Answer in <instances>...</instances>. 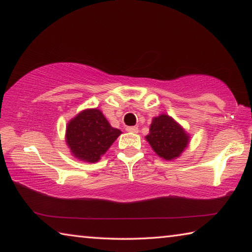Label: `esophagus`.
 <instances>
[{
	"label": "esophagus",
	"instance_id": "esophagus-1",
	"mask_svg": "<svg viewBox=\"0 0 252 252\" xmlns=\"http://www.w3.org/2000/svg\"><path fill=\"white\" fill-rule=\"evenodd\" d=\"M126 130L127 132H131V133H138V132H139L138 126H126Z\"/></svg>",
	"mask_w": 252,
	"mask_h": 252
}]
</instances>
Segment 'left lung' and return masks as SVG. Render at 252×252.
<instances>
[{"label":"left lung","instance_id":"1","mask_svg":"<svg viewBox=\"0 0 252 252\" xmlns=\"http://www.w3.org/2000/svg\"><path fill=\"white\" fill-rule=\"evenodd\" d=\"M146 140L158 156L171 161L180 157L189 146L190 135L173 118L162 113L152 119Z\"/></svg>","mask_w":252,"mask_h":252}]
</instances>
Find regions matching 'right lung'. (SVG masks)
Instances as JSON below:
<instances>
[{
	"label": "right lung",
	"instance_id": "right-lung-1",
	"mask_svg": "<svg viewBox=\"0 0 252 252\" xmlns=\"http://www.w3.org/2000/svg\"><path fill=\"white\" fill-rule=\"evenodd\" d=\"M121 133L111 126L101 110L85 109L67 122L65 142L76 159L94 163Z\"/></svg>",
	"mask_w": 252,
	"mask_h": 252
}]
</instances>
